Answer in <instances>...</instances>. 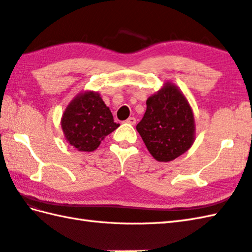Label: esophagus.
Masks as SVG:
<instances>
[{
    "label": "esophagus",
    "mask_w": 252,
    "mask_h": 252,
    "mask_svg": "<svg viewBox=\"0 0 252 252\" xmlns=\"http://www.w3.org/2000/svg\"><path fill=\"white\" fill-rule=\"evenodd\" d=\"M126 123H130V125H135L136 119L134 117H130L129 119H126Z\"/></svg>",
    "instance_id": "obj_1"
}]
</instances>
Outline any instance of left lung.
Listing matches in <instances>:
<instances>
[{
    "mask_svg": "<svg viewBox=\"0 0 252 252\" xmlns=\"http://www.w3.org/2000/svg\"><path fill=\"white\" fill-rule=\"evenodd\" d=\"M147 108L136 130L152 156L168 162L189 151L195 141L190 106L176 85L167 82L146 100Z\"/></svg>",
    "mask_w": 252,
    "mask_h": 252,
    "instance_id": "8db88e82",
    "label": "left lung"
}]
</instances>
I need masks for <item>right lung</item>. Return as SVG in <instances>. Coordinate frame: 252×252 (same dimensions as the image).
Wrapping results in <instances>:
<instances>
[{
    "label": "right lung",
    "instance_id": "add662e5",
    "mask_svg": "<svg viewBox=\"0 0 252 252\" xmlns=\"http://www.w3.org/2000/svg\"><path fill=\"white\" fill-rule=\"evenodd\" d=\"M110 109L96 92L80 93L67 106L62 118V129L67 142L80 152H93L105 136L114 132Z\"/></svg>",
    "mask_w": 252,
    "mask_h": 252
}]
</instances>
